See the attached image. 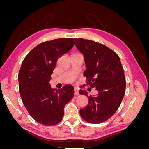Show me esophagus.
Segmentation results:
<instances>
[{"mask_svg": "<svg viewBox=\"0 0 149 149\" xmlns=\"http://www.w3.org/2000/svg\"><path fill=\"white\" fill-rule=\"evenodd\" d=\"M74 94L75 95H78L79 92H78V88H74Z\"/></svg>", "mask_w": 149, "mask_h": 149, "instance_id": "esophagus-1", "label": "esophagus"}]
</instances>
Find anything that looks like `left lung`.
<instances>
[{"instance_id":"left-lung-1","label":"left lung","mask_w":149,"mask_h":149,"mask_svg":"<svg viewBox=\"0 0 149 149\" xmlns=\"http://www.w3.org/2000/svg\"><path fill=\"white\" fill-rule=\"evenodd\" d=\"M75 41L76 47L84 55L86 84L97 91L96 95L91 96L86 90H79V93L88 97L89 101L79 113L89 123H102L114 114L124 96L123 68L119 56L104 45L83 38H75Z\"/></svg>"}]
</instances>
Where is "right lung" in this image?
Masks as SVG:
<instances>
[{
  "label": "right lung",
  "mask_w": 149,
  "mask_h": 149,
  "mask_svg": "<svg viewBox=\"0 0 149 149\" xmlns=\"http://www.w3.org/2000/svg\"><path fill=\"white\" fill-rule=\"evenodd\" d=\"M74 45L72 38L43 42L31 49L22 63L18 79L22 102L31 118L42 125L59 123L65 105L74 96L72 86L57 90L49 84L57 60Z\"/></svg>",
  "instance_id": "1"
}]
</instances>
